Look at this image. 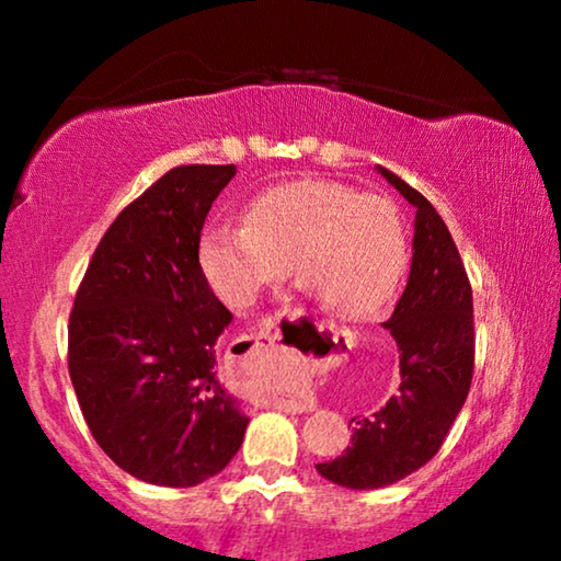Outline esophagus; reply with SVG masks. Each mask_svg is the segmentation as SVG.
Returning a JSON list of instances; mask_svg holds the SVG:
<instances>
[{"label": "esophagus", "mask_w": 561, "mask_h": 561, "mask_svg": "<svg viewBox=\"0 0 561 561\" xmlns=\"http://www.w3.org/2000/svg\"><path fill=\"white\" fill-rule=\"evenodd\" d=\"M252 340V347L255 350H263L267 355L275 357L278 355V321L275 319H265L263 324L255 334L250 336ZM265 405H271V409H278V411H286V413H306V411H313V401L311 393H296V396H275V398H267Z\"/></svg>", "instance_id": "1"}]
</instances>
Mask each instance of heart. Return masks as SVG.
<instances>
[{
    "label": "heart",
    "instance_id": "heart-1",
    "mask_svg": "<svg viewBox=\"0 0 561 561\" xmlns=\"http://www.w3.org/2000/svg\"><path fill=\"white\" fill-rule=\"evenodd\" d=\"M244 225L214 221L198 237L196 263L211 294L248 309L267 286L290 275L342 319L378 317L393 301L409 263L398 206L347 183L298 179L260 191ZM301 382L294 370L265 378V393Z\"/></svg>",
    "mask_w": 561,
    "mask_h": 561
}]
</instances>
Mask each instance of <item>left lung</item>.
Here are the masks:
<instances>
[{"mask_svg": "<svg viewBox=\"0 0 561 561\" xmlns=\"http://www.w3.org/2000/svg\"><path fill=\"white\" fill-rule=\"evenodd\" d=\"M378 173L416 209V221L409 283L386 321L401 352V386L373 416L352 419L342 457L317 465L321 478L350 490L393 485L424 467L462 411L474 367L472 288L457 244L416 188L388 168Z\"/></svg>", "mask_w": 561, "mask_h": 561, "instance_id": "left-lung-1", "label": "left lung"}]
</instances>
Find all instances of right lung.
I'll return each mask as SVG.
<instances>
[{"label":"right lung","mask_w":561,"mask_h":561,"mask_svg":"<svg viewBox=\"0 0 561 561\" xmlns=\"http://www.w3.org/2000/svg\"><path fill=\"white\" fill-rule=\"evenodd\" d=\"M234 165H181L125 206L91 257L68 321V373L99 447L142 482L194 488L242 447L217 378L232 321L196 263L206 214Z\"/></svg>","instance_id":"obj_1"}]
</instances>
